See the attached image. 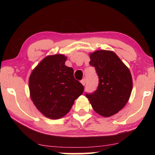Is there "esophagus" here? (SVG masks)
<instances>
[{
    "mask_svg": "<svg viewBox=\"0 0 155 155\" xmlns=\"http://www.w3.org/2000/svg\"><path fill=\"white\" fill-rule=\"evenodd\" d=\"M81 83H82L83 85H85V84H86V79H85V78H83V79L81 80Z\"/></svg>",
    "mask_w": 155,
    "mask_h": 155,
    "instance_id": "34e87169",
    "label": "esophagus"
}]
</instances>
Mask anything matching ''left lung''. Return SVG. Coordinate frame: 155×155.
I'll return each instance as SVG.
<instances>
[{
  "label": "left lung",
  "instance_id": "8db88e82",
  "mask_svg": "<svg viewBox=\"0 0 155 155\" xmlns=\"http://www.w3.org/2000/svg\"><path fill=\"white\" fill-rule=\"evenodd\" d=\"M90 57V64L95 67L99 83L97 90L86 94V97L97 114L110 117L118 113L129 100L133 88L130 70L113 51H96Z\"/></svg>",
  "mask_w": 155,
  "mask_h": 155
}]
</instances>
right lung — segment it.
<instances>
[{"mask_svg":"<svg viewBox=\"0 0 155 155\" xmlns=\"http://www.w3.org/2000/svg\"><path fill=\"white\" fill-rule=\"evenodd\" d=\"M67 57L57 54L46 57L34 68L28 80L30 96L36 108L51 119H59L70 111L84 90L65 65Z\"/></svg>","mask_w":155,"mask_h":155,"instance_id":"obj_1","label":"right lung"}]
</instances>
